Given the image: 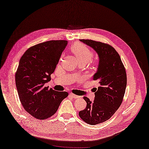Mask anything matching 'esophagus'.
I'll return each mask as SVG.
<instances>
[{"label":"esophagus","instance_id":"1","mask_svg":"<svg viewBox=\"0 0 149 149\" xmlns=\"http://www.w3.org/2000/svg\"><path fill=\"white\" fill-rule=\"evenodd\" d=\"M69 96H70V97L74 98H80L79 96H77V95H74V94H73V93H70L69 94Z\"/></svg>","mask_w":149,"mask_h":149}]
</instances>
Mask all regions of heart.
<instances>
[{
	"mask_svg": "<svg viewBox=\"0 0 149 149\" xmlns=\"http://www.w3.org/2000/svg\"><path fill=\"white\" fill-rule=\"evenodd\" d=\"M72 52L80 63L85 64L90 61L94 55V52L87 46L81 42H76L71 48Z\"/></svg>",
	"mask_w": 149,
	"mask_h": 149,
	"instance_id": "heart-1",
	"label": "heart"
}]
</instances>
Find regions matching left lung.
Returning <instances> with one entry per match:
<instances>
[{"label":"left lung","instance_id":"obj_1","mask_svg":"<svg viewBox=\"0 0 149 149\" xmlns=\"http://www.w3.org/2000/svg\"><path fill=\"white\" fill-rule=\"evenodd\" d=\"M97 52L99 64L94 81L99 83L95 88L94 101L84 97L86 107L79 116L89 125H95L109 120L122 103L127 86V74L119 54L106 43L88 39L80 40Z\"/></svg>","mask_w":149,"mask_h":149}]
</instances>
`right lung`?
Here are the masks:
<instances>
[{
	"instance_id": "1",
	"label": "right lung",
	"mask_w": 149,
	"mask_h": 149,
	"mask_svg": "<svg viewBox=\"0 0 149 149\" xmlns=\"http://www.w3.org/2000/svg\"><path fill=\"white\" fill-rule=\"evenodd\" d=\"M68 42L50 40L30 47L20 59L15 74L16 86L25 111L39 120L55 114L61 102L68 97L65 91L58 92L46 82L51 81L63 51Z\"/></svg>"
}]
</instances>
